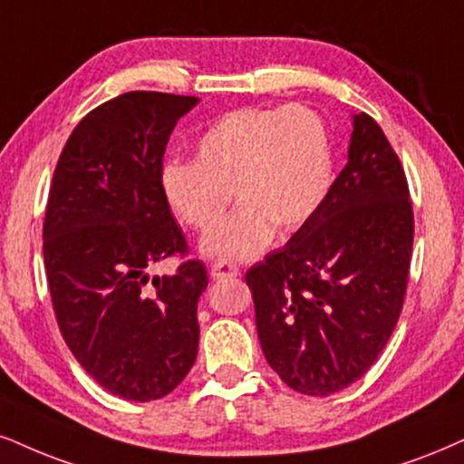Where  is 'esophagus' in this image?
Masks as SVG:
<instances>
[{
  "instance_id": "esophagus-1",
  "label": "esophagus",
  "mask_w": 464,
  "mask_h": 464,
  "mask_svg": "<svg viewBox=\"0 0 464 464\" xmlns=\"http://www.w3.org/2000/svg\"><path fill=\"white\" fill-rule=\"evenodd\" d=\"M241 276V268L237 265H232V262H223V260H217L210 265V277L213 279H227V277H237Z\"/></svg>"
}]
</instances>
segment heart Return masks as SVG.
<instances>
[{"label": "heart", "mask_w": 464, "mask_h": 464, "mask_svg": "<svg viewBox=\"0 0 464 464\" xmlns=\"http://www.w3.org/2000/svg\"><path fill=\"white\" fill-rule=\"evenodd\" d=\"M161 193L176 219L206 232L233 191L239 206L206 234L199 251L249 260L276 227L295 232L316 215L334 182L329 130L310 107H245L226 113L196 141V161L161 168Z\"/></svg>", "instance_id": "obj_1"}]
</instances>
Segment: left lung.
<instances>
[{
  "mask_svg": "<svg viewBox=\"0 0 464 464\" xmlns=\"http://www.w3.org/2000/svg\"><path fill=\"white\" fill-rule=\"evenodd\" d=\"M413 206L398 154L354 113L348 163L316 215L247 271L262 353L305 396L362 379L402 312Z\"/></svg>",
  "mask_w": 464,
  "mask_h": 464,
  "instance_id": "left-lung-1",
  "label": "left lung"
}]
</instances>
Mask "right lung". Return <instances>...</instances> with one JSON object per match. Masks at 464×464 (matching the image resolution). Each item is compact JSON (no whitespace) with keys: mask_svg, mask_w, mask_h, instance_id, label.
Listing matches in <instances>:
<instances>
[{"mask_svg":"<svg viewBox=\"0 0 464 464\" xmlns=\"http://www.w3.org/2000/svg\"><path fill=\"white\" fill-rule=\"evenodd\" d=\"M198 102L163 92L102 102L74 127L51 182L43 251L57 324L83 370L133 402L174 392L198 354L204 265L150 277L187 251L159 176L171 130Z\"/></svg>","mask_w":464,"mask_h":464,"instance_id":"add662e5","label":"right lung"}]
</instances>
